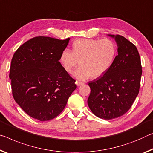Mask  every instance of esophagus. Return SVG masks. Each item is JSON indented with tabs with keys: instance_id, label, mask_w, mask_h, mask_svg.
I'll list each match as a JSON object with an SVG mask.
<instances>
[{
	"instance_id": "34e87169",
	"label": "esophagus",
	"mask_w": 153,
	"mask_h": 153,
	"mask_svg": "<svg viewBox=\"0 0 153 153\" xmlns=\"http://www.w3.org/2000/svg\"><path fill=\"white\" fill-rule=\"evenodd\" d=\"M76 84H77V86H81V85H82V84H84V83L82 82H80V81H77L76 82Z\"/></svg>"
}]
</instances>
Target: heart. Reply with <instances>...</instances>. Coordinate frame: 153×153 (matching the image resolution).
Instances as JSON below:
<instances>
[{
  "label": "heart",
  "instance_id": "obj_1",
  "mask_svg": "<svg viewBox=\"0 0 153 153\" xmlns=\"http://www.w3.org/2000/svg\"><path fill=\"white\" fill-rule=\"evenodd\" d=\"M117 54V45L110 39H79L73 42L71 52L65 50L62 52L60 60L68 74L79 63L80 67L74 76L86 80L91 77L97 79L104 76L112 67Z\"/></svg>",
  "mask_w": 153,
  "mask_h": 153
}]
</instances>
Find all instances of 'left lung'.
<instances>
[{"label":"left lung","mask_w":153,"mask_h":153,"mask_svg":"<svg viewBox=\"0 0 153 153\" xmlns=\"http://www.w3.org/2000/svg\"><path fill=\"white\" fill-rule=\"evenodd\" d=\"M108 36L114 39L118 55L104 76L88 82V107L94 115L105 120L120 117L129 110L139 93L142 73L135 45L123 36Z\"/></svg>","instance_id":"1"}]
</instances>
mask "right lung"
I'll return each mask as SVG.
<instances>
[{
	"label": "right lung",
	"mask_w": 153,
	"mask_h": 153,
	"mask_svg": "<svg viewBox=\"0 0 153 153\" xmlns=\"http://www.w3.org/2000/svg\"><path fill=\"white\" fill-rule=\"evenodd\" d=\"M69 40L34 37L13 54L9 73L13 97L33 118L48 121L56 117L77 88L59 62Z\"/></svg>",
	"instance_id": "add662e5"
}]
</instances>
